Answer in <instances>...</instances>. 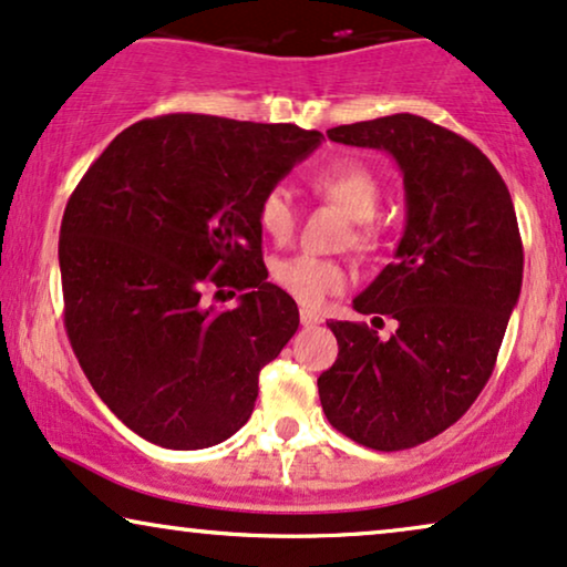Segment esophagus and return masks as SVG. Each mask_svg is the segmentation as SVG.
Listing matches in <instances>:
<instances>
[{"label":"esophagus","mask_w":567,"mask_h":567,"mask_svg":"<svg viewBox=\"0 0 567 567\" xmlns=\"http://www.w3.org/2000/svg\"><path fill=\"white\" fill-rule=\"evenodd\" d=\"M324 321V317H321L319 311H313V308H300V324L303 327H317Z\"/></svg>","instance_id":"1"}]
</instances>
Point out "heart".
Wrapping results in <instances>:
<instances>
[{"mask_svg":"<svg viewBox=\"0 0 567 567\" xmlns=\"http://www.w3.org/2000/svg\"><path fill=\"white\" fill-rule=\"evenodd\" d=\"M311 188L321 198L332 200L358 221L355 243H367L371 238L367 221L374 219L382 204V183L367 164L361 162H332L311 175ZM259 227L267 238L285 243L296 230L298 209L292 193L285 185H275L264 193L259 200ZM271 277L282 290L306 306H324L329 298L337 296L348 285V269L340 261L324 259L317 254H296L288 259H279L271 267Z\"/></svg>","mask_w":567,"mask_h":567,"instance_id":"b5f03b06","label":"heart"}]
</instances>
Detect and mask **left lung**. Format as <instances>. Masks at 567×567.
<instances>
[{"label": "left lung", "mask_w": 567, "mask_h": 567, "mask_svg": "<svg viewBox=\"0 0 567 567\" xmlns=\"http://www.w3.org/2000/svg\"><path fill=\"white\" fill-rule=\"evenodd\" d=\"M382 148L405 185V233L358 313L395 319L386 340L363 321H327L337 361L319 377L329 424L363 447L408 450L453 426L489 382L523 282L511 190L471 141L419 114L327 131Z\"/></svg>", "instance_id": "obj_1"}]
</instances>
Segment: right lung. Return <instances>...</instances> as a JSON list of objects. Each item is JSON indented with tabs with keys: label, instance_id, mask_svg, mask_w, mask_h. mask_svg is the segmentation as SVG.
<instances>
[{
	"label": "right lung",
	"instance_id": "add662e5",
	"mask_svg": "<svg viewBox=\"0 0 567 567\" xmlns=\"http://www.w3.org/2000/svg\"><path fill=\"white\" fill-rule=\"evenodd\" d=\"M321 143L298 125L212 114L141 120L64 206V327L96 395L127 429L204 450L246 424L259 371L298 329L267 282L259 200ZM244 296L233 309L210 298Z\"/></svg>",
	"mask_w": 567,
	"mask_h": 567
}]
</instances>
